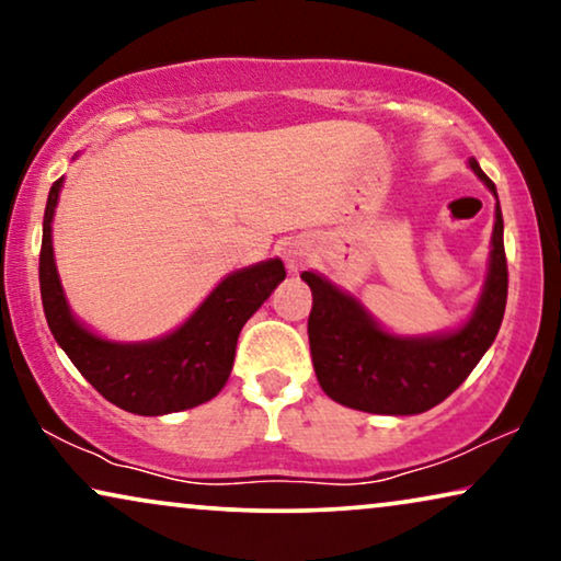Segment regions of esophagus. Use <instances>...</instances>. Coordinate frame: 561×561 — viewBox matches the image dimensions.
I'll return each mask as SVG.
<instances>
[{"mask_svg":"<svg viewBox=\"0 0 561 561\" xmlns=\"http://www.w3.org/2000/svg\"><path fill=\"white\" fill-rule=\"evenodd\" d=\"M283 255H286V263H288L290 271H298V267H301L306 260H309V250H306L301 242H290L288 248L283 250Z\"/></svg>","mask_w":561,"mask_h":561,"instance_id":"1","label":"esophagus"}]
</instances>
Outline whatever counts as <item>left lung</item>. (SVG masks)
I'll use <instances>...</instances> for the list:
<instances>
[{
  "label": "left lung",
  "mask_w": 561,
  "mask_h": 561,
  "mask_svg": "<svg viewBox=\"0 0 561 561\" xmlns=\"http://www.w3.org/2000/svg\"><path fill=\"white\" fill-rule=\"evenodd\" d=\"M470 168L495 194V183L478 160ZM497 198V196H495ZM313 306L309 344L319 386L332 401L367 413L409 416L449 398L493 344L508 298V260L503 248V214L495 206L493 252L485 290L474 317L455 334L434 340H398L382 332L363 306L317 273H301Z\"/></svg>",
  "instance_id": "obj_1"
}]
</instances>
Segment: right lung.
Listing matches in <instances>:
<instances>
[{"mask_svg": "<svg viewBox=\"0 0 561 561\" xmlns=\"http://www.w3.org/2000/svg\"><path fill=\"white\" fill-rule=\"evenodd\" d=\"M60 183L64 179L53 183L45 204L41 296L50 332L68 359L106 401L140 416L186 411L211 401L232 373L237 336L244 321L286 278V267L280 260H267L232 273L179 332L158 342L114 344L99 340L71 317L53 263L50 221Z\"/></svg>", "mask_w": 561, "mask_h": 561, "instance_id": "1", "label": "right lung"}]
</instances>
